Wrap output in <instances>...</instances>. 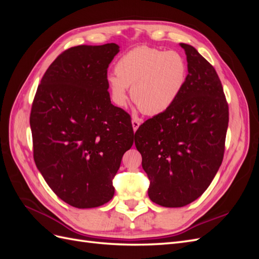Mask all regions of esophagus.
Segmentation results:
<instances>
[{
  "mask_svg": "<svg viewBox=\"0 0 259 259\" xmlns=\"http://www.w3.org/2000/svg\"><path fill=\"white\" fill-rule=\"evenodd\" d=\"M132 125H133V130H134V132H136L138 130V127H139L140 122L137 119H133L132 120Z\"/></svg>",
  "mask_w": 259,
  "mask_h": 259,
  "instance_id": "obj_1",
  "label": "esophagus"
}]
</instances>
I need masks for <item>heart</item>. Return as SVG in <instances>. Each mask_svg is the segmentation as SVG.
Segmentation results:
<instances>
[{"label": "heart", "mask_w": 259, "mask_h": 259, "mask_svg": "<svg viewBox=\"0 0 259 259\" xmlns=\"http://www.w3.org/2000/svg\"><path fill=\"white\" fill-rule=\"evenodd\" d=\"M114 72L108 84L117 106H126L127 88H132V99L142 111L158 115L168 110L182 93L188 68L178 52L140 46L116 61Z\"/></svg>", "instance_id": "1"}]
</instances>
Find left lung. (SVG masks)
<instances>
[{
	"label": "left lung",
	"mask_w": 259,
	"mask_h": 259,
	"mask_svg": "<svg viewBox=\"0 0 259 259\" xmlns=\"http://www.w3.org/2000/svg\"><path fill=\"white\" fill-rule=\"evenodd\" d=\"M188 62L182 93L168 110L135 133L148 195L164 207H182L203 194L222 165L228 104L214 67L193 46L180 43Z\"/></svg>",
	"instance_id": "1"
}]
</instances>
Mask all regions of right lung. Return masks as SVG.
Here are the masks:
<instances>
[{
	"label": "right lung",
	"mask_w": 259,
	"mask_h": 259,
	"mask_svg": "<svg viewBox=\"0 0 259 259\" xmlns=\"http://www.w3.org/2000/svg\"><path fill=\"white\" fill-rule=\"evenodd\" d=\"M120 46L79 45L46 70L30 114L33 158L58 198L76 208L113 198L112 179L134 143L131 116L111 104L107 69Z\"/></svg>",
	"instance_id": "add662e5"
}]
</instances>
